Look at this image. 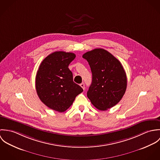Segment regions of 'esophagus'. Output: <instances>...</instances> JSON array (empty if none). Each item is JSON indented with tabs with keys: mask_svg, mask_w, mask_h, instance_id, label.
Listing matches in <instances>:
<instances>
[{
	"mask_svg": "<svg viewBox=\"0 0 160 160\" xmlns=\"http://www.w3.org/2000/svg\"><path fill=\"white\" fill-rule=\"evenodd\" d=\"M80 86L84 90L85 89V85H84V83H81V84H80Z\"/></svg>",
	"mask_w": 160,
	"mask_h": 160,
	"instance_id": "34e87169",
	"label": "esophagus"
}]
</instances>
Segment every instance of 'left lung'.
<instances>
[{
  "label": "left lung",
  "instance_id": "8db88e82",
  "mask_svg": "<svg viewBox=\"0 0 160 160\" xmlns=\"http://www.w3.org/2000/svg\"><path fill=\"white\" fill-rule=\"evenodd\" d=\"M82 57L88 62L92 74L88 97L100 110L114 107L121 100L127 88L126 74L121 62L103 48L88 52Z\"/></svg>",
  "mask_w": 160,
  "mask_h": 160
}]
</instances>
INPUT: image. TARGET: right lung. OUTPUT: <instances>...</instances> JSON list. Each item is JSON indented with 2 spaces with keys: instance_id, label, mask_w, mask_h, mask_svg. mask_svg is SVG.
Masks as SVG:
<instances>
[{
  "instance_id": "add662e5",
  "label": "right lung",
  "mask_w": 160,
  "mask_h": 160,
  "mask_svg": "<svg viewBox=\"0 0 160 160\" xmlns=\"http://www.w3.org/2000/svg\"><path fill=\"white\" fill-rule=\"evenodd\" d=\"M71 52L57 51L46 57L36 77V89L40 100L47 107L58 112H65L76 97L83 91L73 82L69 65L75 58Z\"/></svg>"
}]
</instances>
